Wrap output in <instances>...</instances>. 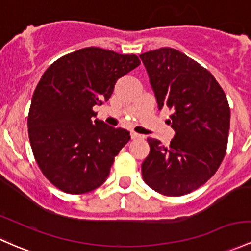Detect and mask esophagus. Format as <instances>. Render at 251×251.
I'll return each mask as SVG.
<instances>
[{
  "mask_svg": "<svg viewBox=\"0 0 251 251\" xmlns=\"http://www.w3.org/2000/svg\"><path fill=\"white\" fill-rule=\"evenodd\" d=\"M131 138L132 139H139V138H143V136H142V134L137 133V132L131 131Z\"/></svg>",
  "mask_w": 251,
  "mask_h": 251,
  "instance_id": "1",
  "label": "esophagus"
}]
</instances>
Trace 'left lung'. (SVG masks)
I'll return each mask as SVG.
<instances>
[{"label":"left lung","instance_id":"8db88e82","mask_svg":"<svg viewBox=\"0 0 251 251\" xmlns=\"http://www.w3.org/2000/svg\"><path fill=\"white\" fill-rule=\"evenodd\" d=\"M158 109L169 108L175 136L169 147L148 138L144 182L167 197L199 188L216 174L226 152L230 107L213 75L172 48L140 54Z\"/></svg>","mask_w":251,"mask_h":251}]
</instances>
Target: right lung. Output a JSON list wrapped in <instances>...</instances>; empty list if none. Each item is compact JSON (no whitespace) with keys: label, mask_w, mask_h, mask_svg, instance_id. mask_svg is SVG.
<instances>
[{"label":"right lung","mask_w":251,"mask_h":251,"mask_svg":"<svg viewBox=\"0 0 251 251\" xmlns=\"http://www.w3.org/2000/svg\"><path fill=\"white\" fill-rule=\"evenodd\" d=\"M140 64L136 54L85 48L60 57L41 76L28 113V137L45 177L60 191L83 194L107 180L130 132L95 119L117 81Z\"/></svg>","instance_id":"obj_1"}]
</instances>
